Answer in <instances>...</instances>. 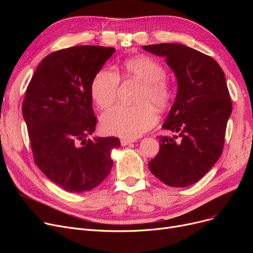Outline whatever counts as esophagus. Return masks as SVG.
<instances>
[{"instance_id":"1","label":"esophagus","mask_w":253,"mask_h":253,"mask_svg":"<svg viewBox=\"0 0 253 253\" xmlns=\"http://www.w3.org/2000/svg\"><path fill=\"white\" fill-rule=\"evenodd\" d=\"M132 142H133V140H130V139H127V138H122L121 139V145H123V147H125V145H128Z\"/></svg>"}]
</instances>
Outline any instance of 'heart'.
<instances>
[{
  "label": "heart",
  "instance_id": "heart-1",
  "mask_svg": "<svg viewBox=\"0 0 253 253\" xmlns=\"http://www.w3.org/2000/svg\"><path fill=\"white\" fill-rule=\"evenodd\" d=\"M127 77L143 84L136 105H115L100 119L101 128L109 134L136 138L157 122L158 110H163L171 98V88L164 79L163 66L149 56H136L124 61ZM120 84L119 75L111 69L99 71L91 84V95L100 109H106L116 100Z\"/></svg>",
  "mask_w": 253,
  "mask_h": 253
}]
</instances>
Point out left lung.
Instances as JSON below:
<instances>
[{"label": "left lung", "instance_id": "left-lung-1", "mask_svg": "<svg viewBox=\"0 0 253 253\" xmlns=\"http://www.w3.org/2000/svg\"><path fill=\"white\" fill-rule=\"evenodd\" d=\"M166 58L177 80V93L162 128L178 133L160 136V151L149 162L152 173L170 187L200 180L219 159L232 100L219 64L208 55L176 43L143 46Z\"/></svg>", "mask_w": 253, "mask_h": 253}]
</instances>
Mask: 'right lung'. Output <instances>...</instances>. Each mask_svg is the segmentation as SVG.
Masks as SVG:
<instances>
[{"label":"right lung","mask_w":253,"mask_h":253,"mask_svg":"<svg viewBox=\"0 0 253 253\" xmlns=\"http://www.w3.org/2000/svg\"><path fill=\"white\" fill-rule=\"evenodd\" d=\"M116 51L74 46L47 55L26 89L22 115L35 162L58 187L71 193L91 191L110 174L118 137H86L95 130L91 84Z\"/></svg>","instance_id":"add662e5"}]
</instances>
